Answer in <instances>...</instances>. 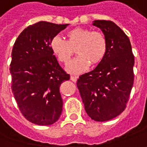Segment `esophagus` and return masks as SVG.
Here are the masks:
<instances>
[{
	"label": "esophagus",
	"instance_id": "34e87169",
	"mask_svg": "<svg viewBox=\"0 0 147 147\" xmlns=\"http://www.w3.org/2000/svg\"><path fill=\"white\" fill-rule=\"evenodd\" d=\"M70 79H71V80L73 81V82H75V83H76V82L77 81V77L76 76H71Z\"/></svg>",
	"mask_w": 147,
	"mask_h": 147
}]
</instances>
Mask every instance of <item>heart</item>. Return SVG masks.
Here are the masks:
<instances>
[{
	"label": "heart",
	"instance_id": "obj_1",
	"mask_svg": "<svg viewBox=\"0 0 147 147\" xmlns=\"http://www.w3.org/2000/svg\"><path fill=\"white\" fill-rule=\"evenodd\" d=\"M67 40L55 36L50 42V49L61 63H69L76 49L78 56L67 67L72 74L84 72L92 65H98L105 58L107 41L99 31H91L86 28H75L66 33Z\"/></svg>",
	"mask_w": 147,
	"mask_h": 147
}]
</instances>
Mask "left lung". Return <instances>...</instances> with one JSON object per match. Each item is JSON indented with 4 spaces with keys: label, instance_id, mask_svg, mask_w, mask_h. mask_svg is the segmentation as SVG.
Here are the masks:
<instances>
[{
    "label": "left lung",
    "instance_id": "1",
    "mask_svg": "<svg viewBox=\"0 0 147 147\" xmlns=\"http://www.w3.org/2000/svg\"><path fill=\"white\" fill-rule=\"evenodd\" d=\"M107 41L105 58L94 70L80 76L77 87L91 119L105 122L123 111L134 84V57L130 40L111 20H95Z\"/></svg>",
    "mask_w": 147,
    "mask_h": 147
}]
</instances>
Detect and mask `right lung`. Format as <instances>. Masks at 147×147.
I'll return each instance as SVG.
<instances>
[{
    "label": "right lung",
    "instance_id": "add662e5",
    "mask_svg": "<svg viewBox=\"0 0 147 147\" xmlns=\"http://www.w3.org/2000/svg\"><path fill=\"white\" fill-rule=\"evenodd\" d=\"M67 25L40 21L26 28L13 45L12 91L22 115L36 125H52L62 112L59 86L70 76L59 66L50 42Z\"/></svg>",
    "mask_w": 147,
    "mask_h": 147
}]
</instances>
